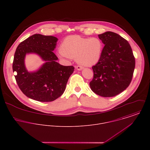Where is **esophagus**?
I'll list each match as a JSON object with an SVG mask.
<instances>
[{
	"mask_svg": "<svg viewBox=\"0 0 150 150\" xmlns=\"http://www.w3.org/2000/svg\"><path fill=\"white\" fill-rule=\"evenodd\" d=\"M83 68L82 67H81V66H76V69H77V70H78V71H81V70H82V69H83Z\"/></svg>",
	"mask_w": 150,
	"mask_h": 150,
	"instance_id": "34e87169",
	"label": "esophagus"
}]
</instances>
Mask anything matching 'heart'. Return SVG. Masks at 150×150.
Instances as JSON below:
<instances>
[{"mask_svg": "<svg viewBox=\"0 0 150 150\" xmlns=\"http://www.w3.org/2000/svg\"><path fill=\"white\" fill-rule=\"evenodd\" d=\"M103 49V42L99 38L72 35L62 41L59 54L62 58H76L78 63L89 67L97 63Z\"/></svg>", "mask_w": 150, "mask_h": 150, "instance_id": "b5f03b06", "label": "heart"}]
</instances>
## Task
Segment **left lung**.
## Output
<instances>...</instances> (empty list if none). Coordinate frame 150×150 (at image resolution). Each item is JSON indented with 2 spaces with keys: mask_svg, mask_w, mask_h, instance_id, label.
<instances>
[{
  "mask_svg": "<svg viewBox=\"0 0 150 150\" xmlns=\"http://www.w3.org/2000/svg\"><path fill=\"white\" fill-rule=\"evenodd\" d=\"M105 45L90 83L96 94L110 97L117 96L129 86L133 76L135 60L128 41L119 34L107 31L98 35Z\"/></svg>",
  "mask_w": 150,
  "mask_h": 150,
  "instance_id": "1",
  "label": "left lung"
}]
</instances>
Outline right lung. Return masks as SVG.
<instances>
[{
    "instance_id": "right-lung-1",
    "label": "right lung",
    "mask_w": 150,
    "mask_h": 150,
    "mask_svg": "<svg viewBox=\"0 0 150 150\" xmlns=\"http://www.w3.org/2000/svg\"><path fill=\"white\" fill-rule=\"evenodd\" d=\"M58 39L51 35L34 34L17 47L13 61V72L19 88L27 97L41 102L55 100L64 93L73 66H63L53 51ZM38 54L45 63L35 72H28L25 66L27 54Z\"/></svg>"
}]
</instances>
